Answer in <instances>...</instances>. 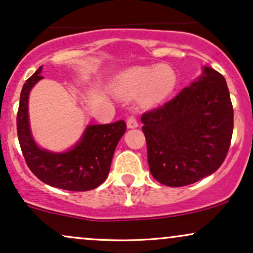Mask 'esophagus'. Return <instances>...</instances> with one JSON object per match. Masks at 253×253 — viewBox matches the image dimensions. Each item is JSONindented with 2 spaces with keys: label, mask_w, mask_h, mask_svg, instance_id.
I'll return each mask as SVG.
<instances>
[{
  "label": "esophagus",
  "mask_w": 253,
  "mask_h": 253,
  "mask_svg": "<svg viewBox=\"0 0 253 253\" xmlns=\"http://www.w3.org/2000/svg\"><path fill=\"white\" fill-rule=\"evenodd\" d=\"M127 127L128 128H136L138 127V121L134 117H128L127 118Z\"/></svg>",
  "instance_id": "esophagus-1"
}]
</instances>
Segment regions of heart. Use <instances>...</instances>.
I'll list each match as a JSON object with an SVG mask.
<instances>
[{
  "label": "heart",
  "instance_id": "b5f03b06",
  "mask_svg": "<svg viewBox=\"0 0 253 253\" xmlns=\"http://www.w3.org/2000/svg\"><path fill=\"white\" fill-rule=\"evenodd\" d=\"M178 75L168 64L133 66L119 74L114 89L125 97H135L143 106L155 107L163 103L175 91Z\"/></svg>",
  "mask_w": 253,
  "mask_h": 253
}]
</instances>
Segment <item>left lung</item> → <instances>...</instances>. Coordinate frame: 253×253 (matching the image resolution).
Returning a JSON list of instances; mask_svg holds the SVG:
<instances>
[{"label":"left lung","mask_w":253,"mask_h":253,"mask_svg":"<svg viewBox=\"0 0 253 253\" xmlns=\"http://www.w3.org/2000/svg\"><path fill=\"white\" fill-rule=\"evenodd\" d=\"M152 176L169 187L193 184L221 167L233 133V107L225 78L203 68L197 81L141 115Z\"/></svg>","instance_id":"obj_1"}]
</instances>
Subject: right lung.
<instances>
[{
  "instance_id": "obj_1",
  "label": "right lung",
  "mask_w": 253,
  "mask_h": 253,
  "mask_svg": "<svg viewBox=\"0 0 253 253\" xmlns=\"http://www.w3.org/2000/svg\"><path fill=\"white\" fill-rule=\"evenodd\" d=\"M40 66L26 81L20 95L16 127L20 147L32 172L51 187L71 191L95 189L106 181L115 147L126 132L124 120L107 125H89L82 138L63 153L40 149L32 136L28 121V96L42 76Z\"/></svg>"
}]
</instances>
